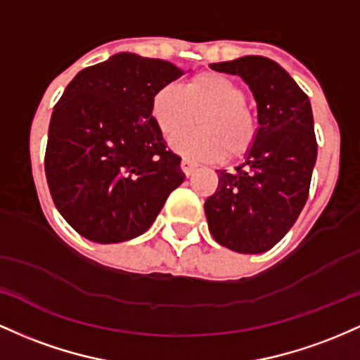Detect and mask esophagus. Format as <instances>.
Here are the masks:
<instances>
[{"label": "esophagus", "mask_w": 360, "mask_h": 360, "mask_svg": "<svg viewBox=\"0 0 360 360\" xmlns=\"http://www.w3.org/2000/svg\"><path fill=\"white\" fill-rule=\"evenodd\" d=\"M180 168H181V172L185 173V175L191 176L192 173L197 169V165L193 163V161L188 160V158H184V160H181V163H180Z\"/></svg>", "instance_id": "34e87169"}]
</instances>
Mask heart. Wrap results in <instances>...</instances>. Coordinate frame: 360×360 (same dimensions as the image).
I'll return each instance as SVG.
<instances>
[{"label":"heart","mask_w":360,"mask_h":360,"mask_svg":"<svg viewBox=\"0 0 360 360\" xmlns=\"http://www.w3.org/2000/svg\"><path fill=\"white\" fill-rule=\"evenodd\" d=\"M199 115V129L172 141V148L193 161L238 158L253 146L255 117L245 93L228 76L199 72L180 86L160 88L151 98V117L168 139L180 136Z\"/></svg>","instance_id":"b5f03b06"}]
</instances>
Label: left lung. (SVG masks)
<instances>
[{
  "label": "left lung",
  "mask_w": 360,
  "mask_h": 360,
  "mask_svg": "<svg viewBox=\"0 0 360 360\" xmlns=\"http://www.w3.org/2000/svg\"><path fill=\"white\" fill-rule=\"evenodd\" d=\"M240 76L257 102V137L245 161L228 173L204 204L214 240L238 253H264L292 228L308 200L316 163L308 95L276 60L243 56L211 64Z\"/></svg>",
  "instance_id": "obj_1"
}]
</instances>
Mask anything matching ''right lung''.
Segmentation results:
<instances>
[{
    "instance_id": "add662e5",
    "label": "right lung",
    "mask_w": 360,
    "mask_h": 360,
    "mask_svg": "<svg viewBox=\"0 0 360 360\" xmlns=\"http://www.w3.org/2000/svg\"><path fill=\"white\" fill-rule=\"evenodd\" d=\"M181 75L168 60L119 52L79 71L54 107L47 184L60 216L86 240L139 236L184 184L181 158L151 117L153 95Z\"/></svg>"
}]
</instances>
